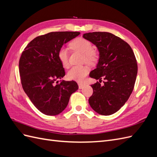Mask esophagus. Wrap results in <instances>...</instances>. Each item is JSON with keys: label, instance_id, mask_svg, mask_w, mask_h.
Wrapping results in <instances>:
<instances>
[{"label": "esophagus", "instance_id": "obj_1", "mask_svg": "<svg viewBox=\"0 0 157 157\" xmlns=\"http://www.w3.org/2000/svg\"><path fill=\"white\" fill-rule=\"evenodd\" d=\"M78 88H79L80 89L83 88L84 86V84H83V83L78 82Z\"/></svg>", "mask_w": 157, "mask_h": 157}]
</instances>
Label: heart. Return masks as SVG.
Instances as JSON below:
<instances>
[{"label": "heart", "mask_w": 157, "mask_h": 157, "mask_svg": "<svg viewBox=\"0 0 157 157\" xmlns=\"http://www.w3.org/2000/svg\"><path fill=\"white\" fill-rule=\"evenodd\" d=\"M70 46L74 50H78L84 54V61L90 64L96 63L98 59L96 52L93 50L92 42L82 37H78L71 42ZM58 58L65 68L69 66V50L64 46H61L58 52ZM89 69L87 66H75L67 73V77L70 80L82 82L88 73Z\"/></svg>", "instance_id": "1"}]
</instances>
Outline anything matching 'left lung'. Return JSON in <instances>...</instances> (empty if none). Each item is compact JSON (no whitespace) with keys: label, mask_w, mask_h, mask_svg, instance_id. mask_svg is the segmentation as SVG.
<instances>
[{"label":"left lung","mask_w":157,"mask_h":157,"mask_svg":"<svg viewBox=\"0 0 157 157\" xmlns=\"http://www.w3.org/2000/svg\"><path fill=\"white\" fill-rule=\"evenodd\" d=\"M84 39L97 46L99 58L90 77L99 80L91 86L90 105L101 115H110L124 105L134 88L137 64L130 46L121 38L107 32L85 33ZM105 80L101 85L102 79Z\"/></svg>","instance_id":"1"}]
</instances>
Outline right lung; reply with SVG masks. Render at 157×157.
Listing matches in <instances>:
<instances>
[{"mask_svg":"<svg viewBox=\"0 0 157 157\" xmlns=\"http://www.w3.org/2000/svg\"><path fill=\"white\" fill-rule=\"evenodd\" d=\"M80 32H51L31 40L23 51L19 70L23 90L38 110L54 116L68 105L71 95L78 88L75 81L59 80L65 70L58 58L60 47Z\"/></svg>","mask_w":157,"mask_h":157,"instance_id":"1","label":"right lung"}]
</instances>
